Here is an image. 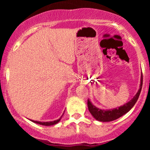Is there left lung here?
<instances>
[{
	"label": "left lung",
	"mask_w": 150,
	"mask_h": 150,
	"mask_svg": "<svg viewBox=\"0 0 150 150\" xmlns=\"http://www.w3.org/2000/svg\"><path fill=\"white\" fill-rule=\"evenodd\" d=\"M142 87V74L141 75L140 77V88H139L137 92L134 96L133 98L126 104L122 105L119 107H116L114 108H111V109H101V108H97V106H94L92 104V101L88 99L87 101V105H88V109L92 116L95 118L96 120H99L101 122H109L113 121V120H116L117 118H120L122 116L128 113L131 108L133 107L134 105L137 102L139 96H140L141 89Z\"/></svg>",
	"instance_id": "8db88e82"
}]
</instances>
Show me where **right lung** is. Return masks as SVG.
Masks as SVG:
<instances>
[{"mask_svg":"<svg viewBox=\"0 0 150 150\" xmlns=\"http://www.w3.org/2000/svg\"><path fill=\"white\" fill-rule=\"evenodd\" d=\"M63 115L60 117V118H58L57 120H53V121H47V122H44V121H37V120H30L31 121H32L33 123H37V124H39V125H46V126H50V125H53L55 124H57L58 122L60 121L61 119L62 116H63Z\"/></svg>","mask_w":150,"mask_h":150,"instance_id":"right-lung-1","label":"right lung"}]
</instances>
